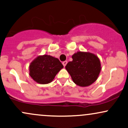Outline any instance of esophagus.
<instances>
[{
    "label": "esophagus",
    "instance_id": "obj_1",
    "mask_svg": "<svg viewBox=\"0 0 128 128\" xmlns=\"http://www.w3.org/2000/svg\"><path fill=\"white\" fill-rule=\"evenodd\" d=\"M67 64V61H63V62H62V64H63V66H64V67H65Z\"/></svg>",
    "mask_w": 128,
    "mask_h": 128
}]
</instances>
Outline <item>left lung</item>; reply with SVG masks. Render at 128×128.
I'll return each mask as SVG.
<instances>
[{
	"label": "left lung",
	"instance_id": "left-lung-1",
	"mask_svg": "<svg viewBox=\"0 0 128 128\" xmlns=\"http://www.w3.org/2000/svg\"><path fill=\"white\" fill-rule=\"evenodd\" d=\"M72 59L66 68L73 81L80 86H87L94 82L101 70L99 58L92 53L78 52L72 55Z\"/></svg>",
	"mask_w": 128,
	"mask_h": 128
}]
</instances>
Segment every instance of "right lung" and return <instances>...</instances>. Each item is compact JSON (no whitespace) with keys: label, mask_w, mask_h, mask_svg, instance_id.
<instances>
[{"label":"right lung","mask_w":128,"mask_h":128,"mask_svg":"<svg viewBox=\"0 0 128 128\" xmlns=\"http://www.w3.org/2000/svg\"><path fill=\"white\" fill-rule=\"evenodd\" d=\"M63 67L58 58L48 55L39 56L30 63L29 75L37 83L46 84L54 80Z\"/></svg>","instance_id":"1"}]
</instances>
